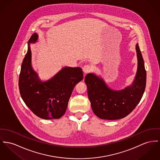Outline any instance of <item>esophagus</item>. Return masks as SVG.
<instances>
[{
  "label": "esophagus",
  "instance_id": "1",
  "mask_svg": "<svg viewBox=\"0 0 160 160\" xmlns=\"http://www.w3.org/2000/svg\"><path fill=\"white\" fill-rule=\"evenodd\" d=\"M82 70H83V72H84V73L85 74H87V73H88L91 72L92 67L89 65H85L82 67Z\"/></svg>",
  "mask_w": 160,
  "mask_h": 160
}]
</instances>
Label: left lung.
<instances>
[{"label": "left lung", "mask_w": 160, "mask_h": 160, "mask_svg": "<svg viewBox=\"0 0 160 160\" xmlns=\"http://www.w3.org/2000/svg\"><path fill=\"white\" fill-rule=\"evenodd\" d=\"M136 50L138 68L132 84L121 90L111 89L101 77L93 73L85 76L88 99L93 112L98 117L107 120L128 116L138 104L146 85V71L138 43Z\"/></svg>", "instance_id": "left-lung-1"}]
</instances>
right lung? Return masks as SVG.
I'll list each match as a JSON object with an SVG mask.
<instances>
[{"mask_svg": "<svg viewBox=\"0 0 160 160\" xmlns=\"http://www.w3.org/2000/svg\"><path fill=\"white\" fill-rule=\"evenodd\" d=\"M38 39L34 32L28 42L19 79L20 93L27 106L38 117L59 119L65 113L75 85L83 79V72L80 67H65L48 81L42 82L32 66L30 44Z\"/></svg>", "mask_w": 160, "mask_h": 160, "instance_id": "add662e5", "label": "right lung"}]
</instances>
